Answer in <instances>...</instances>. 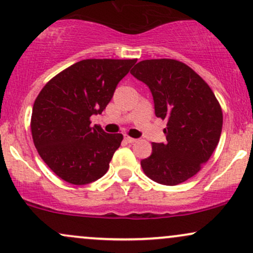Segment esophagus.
Masks as SVG:
<instances>
[{"label": "esophagus", "mask_w": 253, "mask_h": 253, "mask_svg": "<svg viewBox=\"0 0 253 253\" xmlns=\"http://www.w3.org/2000/svg\"><path fill=\"white\" fill-rule=\"evenodd\" d=\"M125 140H126L127 143L133 144V143H135L136 139H134V138H130V136H128V135H125Z\"/></svg>", "instance_id": "1"}]
</instances>
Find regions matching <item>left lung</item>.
I'll return each instance as SVG.
<instances>
[{
    "label": "left lung",
    "mask_w": 253,
    "mask_h": 253,
    "mask_svg": "<svg viewBox=\"0 0 253 253\" xmlns=\"http://www.w3.org/2000/svg\"><path fill=\"white\" fill-rule=\"evenodd\" d=\"M130 74L146 84L157 118L167 119V143H153L152 153L140 162L157 183L187 181L208 162L220 140L222 110L207 83L175 59L139 62Z\"/></svg>",
    "instance_id": "left-lung-1"
}]
</instances>
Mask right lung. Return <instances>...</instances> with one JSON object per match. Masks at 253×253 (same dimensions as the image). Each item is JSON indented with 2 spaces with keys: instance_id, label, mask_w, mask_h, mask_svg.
Returning a JSON list of instances; mask_svg holds the SVG:
<instances>
[{
  "instance_id": "obj_1",
  "label": "right lung",
  "mask_w": 253,
  "mask_h": 253,
  "mask_svg": "<svg viewBox=\"0 0 253 253\" xmlns=\"http://www.w3.org/2000/svg\"><path fill=\"white\" fill-rule=\"evenodd\" d=\"M136 59H84L58 74L39 92L31 129L42 161L71 184L95 182L107 172L123 134L90 126Z\"/></svg>"
}]
</instances>
